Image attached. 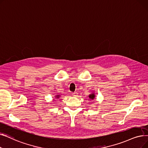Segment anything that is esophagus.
<instances>
[{
	"label": "esophagus",
	"mask_w": 148,
	"mask_h": 148,
	"mask_svg": "<svg viewBox=\"0 0 148 148\" xmlns=\"http://www.w3.org/2000/svg\"><path fill=\"white\" fill-rule=\"evenodd\" d=\"M72 94H73L74 96H77V95H78V92H74Z\"/></svg>",
	"instance_id": "obj_1"
}]
</instances>
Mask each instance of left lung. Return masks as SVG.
I'll list each match as a JSON object with an SVG mask.
<instances>
[{
  "label": "left lung",
  "mask_w": 148,
  "mask_h": 148,
  "mask_svg": "<svg viewBox=\"0 0 148 148\" xmlns=\"http://www.w3.org/2000/svg\"><path fill=\"white\" fill-rule=\"evenodd\" d=\"M89 99L91 100H93L94 99V98H95V94H94V93L93 92V93L90 94L89 95Z\"/></svg>",
  "instance_id": "1"
}]
</instances>
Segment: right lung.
Returning a JSON list of instances; mask_svg holds the SVG:
<instances>
[{"mask_svg":"<svg viewBox=\"0 0 148 148\" xmlns=\"http://www.w3.org/2000/svg\"><path fill=\"white\" fill-rule=\"evenodd\" d=\"M60 95H56L55 97H56V99H58V98L60 97Z\"/></svg>","mask_w":148,"mask_h":148,"instance_id":"obj_1","label":"right lung"}]
</instances>
